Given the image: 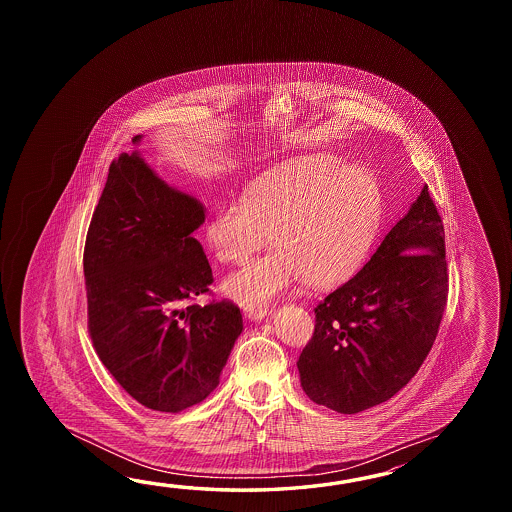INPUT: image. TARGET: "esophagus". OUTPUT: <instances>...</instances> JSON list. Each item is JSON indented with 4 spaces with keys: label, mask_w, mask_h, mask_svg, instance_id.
<instances>
[{
    "label": "esophagus",
    "mask_w": 512,
    "mask_h": 512,
    "mask_svg": "<svg viewBox=\"0 0 512 512\" xmlns=\"http://www.w3.org/2000/svg\"><path fill=\"white\" fill-rule=\"evenodd\" d=\"M269 313H271L269 307H252V309L245 311V315H247V318H251V320H263Z\"/></svg>",
    "instance_id": "esophagus-1"
}]
</instances>
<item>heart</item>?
I'll return each instance as SVG.
<instances>
[{
    "label": "heart",
    "instance_id": "heart-1",
    "mask_svg": "<svg viewBox=\"0 0 512 512\" xmlns=\"http://www.w3.org/2000/svg\"><path fill=\"white\" fill-rule=\"evenodd\" d=\"M381 225L377 181L333 155L291 159L258 175L208 218L205 241L223 265H240L269 241L276 249L223 283L245 307H263L304 278L327 289L366 260Z\"/></svg>",
    "mask_w": 512,
    "mask_h": 512
}]
</instances>
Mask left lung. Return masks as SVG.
Segmentation results:
<instances>
[{
    "label": "left lung",
    "instance_id": "1",
    "mask_svg": "<svg viewBox=\"0 0 512 512\" xmlns=\"http://www.w3.org/2000/svg\"><path fill=\"white\" fill-rule=\"evenodd\" d=\"M445 227L423 188L370 261L315 307L296 362L316 404L359 414L392 399L434 346L448 298Z\"/></svg>",
    "mask_w": 512,
    "mask_h": 512
}]
</instances>
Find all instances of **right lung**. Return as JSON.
Masks as SVG:
<instances>
[{
  "label": "right lung",
  "mask_w": 512,
  "mask_h": 512,
  "mask_svg": "<svg viewBox=\"0 0 512 512\" xmlns=\"http://www.w3.org/2000/svg\"><path fill=\"white\" fill-rule=\"evenodd\" d=\"M141 135L133 137V142ZM197 199L170 188L137 153H122L87 229V331L98 359L142 406L181 412L219 382L243 329L230 300L210 294L212 269L194 230Z\"/></svg>",
  "instance_id": "obj_1"
}]
</instances>
